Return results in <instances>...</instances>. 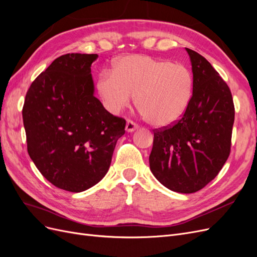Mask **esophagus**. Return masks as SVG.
<instances>
[{
    "label": "esophagus",
    "instance_id": "1",
    "mask_svg": "<svg viewBox=\"0 0 257 257\" xmlns=\"http://www.w3.org/2000/svg\"><path fill=\"white\" fill-rule=\"evenodd\" d=\"M137 128H138V125H137L136 123H134L133 121L128 120V121L126 122V125H125V131L127 132V133H132V132L136 131Z\"/></svg>",
    "mask_w": 257,
    "mask_h": 257
}]
</instances>
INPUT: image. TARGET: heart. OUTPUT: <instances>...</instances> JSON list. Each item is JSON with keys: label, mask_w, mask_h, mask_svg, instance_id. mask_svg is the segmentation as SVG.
Here are the masks:
<instances>
[{"label": "heart", "mask_w": 257, "mask_h": 257, "mask_svg": "<svg viewBox=\"0 0 257 257\" xmlns=\"http://www.w3.org/2000/svg\"><path fill=\"white\" fill-rule=\"evenodd\" d=\"M97 91L112 113L127 108L136 95L144 119L155 127H165L176 123L188 108L193 75L183 64L133 54L116 61L113 73H100Z\"/></svg>", "instance_id": "1"}]
</instances>
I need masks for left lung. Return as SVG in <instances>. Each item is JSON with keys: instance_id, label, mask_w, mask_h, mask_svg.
Masks as SVG:
<instances>
[{"instance_id": "left-lung-1", "label": "left lung", "mask_w": 257, "mask_h": 257, "mask_svg": "<svg viewBox=\"0 0 257 257\" xmlns=\"http://www.w3.org/2000/svg\"><path fill=\"white\" fill-rule=\"evenodd\" d=\"M193 73V94L182 118L154 131L150 170L174 192H197L213 180L230 152L235 107L231 93L212 65L185 48Z\"/></svg>"}]
</instances>
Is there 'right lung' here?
<instances>
[{"label": "right lung", "mask_w": 257, "mask_h": 257, "mask_svg": "<svg viewBox=\"0 0 257 257\" xmlns=\"http://www.w3.org/2000/svg\"><path fill=\"white\" fill-rule=\"evenodd\" d=\"M97 54L67 53L32 82L22 109L28 152L59 189L79 193L109 169L125 120L94 96L91 65Z\"/></svg>", "instance_id": "1"}]
</instances>
